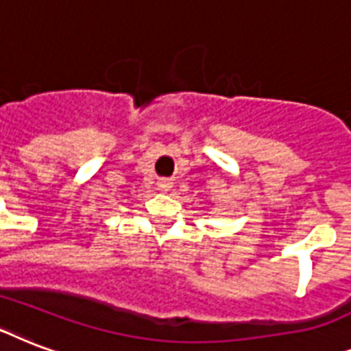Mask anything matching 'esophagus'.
Instances as JSON below:
<instances>
[{"label": "esophagus", "instance_id": "esophagus-1", "mask_svg": "<svg viewBox=\"0 0 351 351\" xmlns=\"http://www.w3.org/2000/svg\"><path fill=\"white\" fill-rule=\"evenodd\" d=\"M171 186V184H169V182H160V187H164V189H165V187H169Z\"/></svg>", "mask_w": 351, "mask_h": 351}]
</instances>
